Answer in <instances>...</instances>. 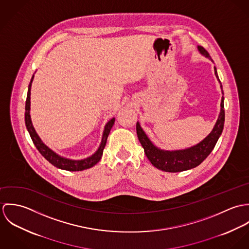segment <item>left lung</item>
Segmentation results:
<instances>
[{
    "label": "left lung",
    "instance_id": "8db88e82",
    "mask_svg": "<svg viewBox=\"0 0 249 249\" xmlns=\"http://www.w3.org/2000/svg\"><path fill=\"white\" fill-rule=\"evenodd\" d=\"M199 52L204 54L206 57L211 58L209 53L203 48L198 46ZM214 73L215 76L217 77L220 87L222 89L221 82L217 76L216 69L214 67ZM223 93V91H222ZM224 98L222 97L221 99V104H220V113L218 116V119L215 123V125L213 127L212 132L202 141V142L197 143L196 145L190 147L188 149L184 150H177V151H164L161 149H158L156 146L152 144L147 138V136L144 134L142 131L139 123L136 124V130H137V135L138 139L141 142L144 153L150 163L157 169L164 171V172H169V173H179L183 171H187L193 168H196V166L200 165L206 158L207 156L211 153L213 150L215 143L217 142L222 130H223V125H224V119H225V114H224Z\"/></svg>",
    "mask_w": 249,
    "mask_h": 249
}]
</instances>
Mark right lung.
<instances>
[{
	"label": "right lung",
	"mask_w": 249,
	"mask_h": 249,
	"mask_svg": "<svg viewBox=\"0 0 249 249\" xmlns=\"http://www.w3.org/2000/svg\"><path fill=\"white\" fill-rule=\"evenodd\" d=\"M34 79V75L32 77L31 83L29 85V90H28V95H27V101H26V107H25V123H26V126L27 129L31 135V138L33 140V142L35 143L36 148L38 149V151L41 153V155L46 158L52 165H53L56 168L62 169V170H66V171H70V172H76V171H83L86 169H89L91 167H93L94 165H96L102 158L103 152H104V148L107 144V137L109 135V132L114 124L115 119L113 118L112 120H110L108 122L105 131H104V135H103V140L102 143L99 147V149L97 150V152L95 154H93L92 156L83 159V160H69L63 157H60L59 155H57L56 153H54L53 150H51L44 142L41 141V139L38 137V135L36 134V130L33 126L32 121H31V116H30V106H31V87H32V82Z\"/></svg>",
	"instance_id": "right-lung-1"
}]
</instances>
